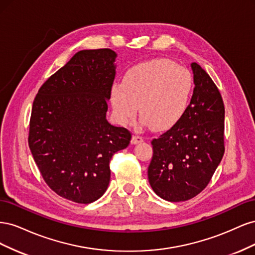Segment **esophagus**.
<instances>
[{
  "mask_svg": "<svg viewBox=\"0 0 255 255\" xmlns=\"http://www.w3.org/2000/svg\"><path fill=\"white\" fill-rule=\"evenodd\" d=\"M142 141H143L142 137L137 136V135H133L132 140H130V142H132V144H136V143H139V142H142Z\"/></svg>",
  "mask_w": 255,
  "mask_h": 255,
  "instance_id": "1",
  "label": "esophagus"
}]
</instances>
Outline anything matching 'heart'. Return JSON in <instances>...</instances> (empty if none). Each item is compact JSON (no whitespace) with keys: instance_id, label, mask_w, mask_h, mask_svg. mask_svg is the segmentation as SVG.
Instances as JSON below:
<instances>
[{"instance_id":"1","label":"heart","mask_w":255,"mask_h":255,"mask_svg":"<svg viewBox=\"0 0 255 255\" xmlns=\"http://www.w3.org/2000/svg\"><path fill=\"white\" fill-rule=\"evenodd\" d=\"M194 81L186 68L165 58L129 68L122 83H115L111 103L116 120L126 126L137 113L153 130H167L186 113Z\"/></svg>"}]
</instances>
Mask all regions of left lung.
Listing matches in <instances>:
<instances>
[{"label":"left lung","instance_id":"obj_1","mask_svg":"<svg viewBox=\"0 0 255 255\" xmlns=\"http://www.w3.org/2000/svg\"><path fill=\"white\" fill-rule=\"evenodd\" d=\"M194 94L174 127L151 141L149 183L161 199L186 201L210 183L225 153V105L211 76L191 64Z\"/></svg>","mask_w":255,"mask_h":255}]
</instances>
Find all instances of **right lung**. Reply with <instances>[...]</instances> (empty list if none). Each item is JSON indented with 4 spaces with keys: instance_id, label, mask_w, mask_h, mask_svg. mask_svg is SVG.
Masks as SVG:
<instances>
[{
    "instance_id": "obj_1",
    "label": "right lung",
    "mask_w": 255,
    "mask_h": 255,
    "mask_svg": "<svg viewBox=\"0 0 255 255\" xmlns=\"http://www.w3.org/2000/svg\"><path fill=\"white\" fill-rule=\"evenodd\" d=\"M116 57L111 49L78 52L44 82L33 102L28 145L35 163L53 191L76 203L104 195L111 158L132 138L106 119Z\"/></svg>"
}]
</instances>
